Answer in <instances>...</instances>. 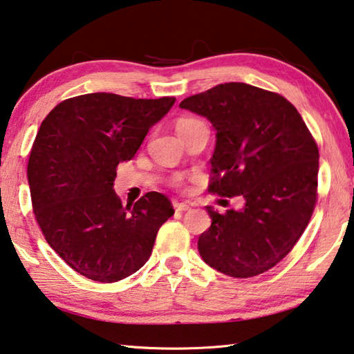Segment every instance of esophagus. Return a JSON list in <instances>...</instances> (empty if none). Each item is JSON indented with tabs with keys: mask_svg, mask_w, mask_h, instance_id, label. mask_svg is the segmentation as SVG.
Segmentation results:
<instances>
[{
	"mask_svg": "<svg viewBox=\"0 0 354 354\" xmlns=\"http://www.w3.org/2000/svg\"><path fill=\"white\" fill-rule=\"evenodd\" d=\"M173 207H175L176 212H185V211H189V209H190L187 203H178V201L173 203Z\"/></svg>",
	"mask_w": 354,
	"mask_h": 354,
	"instance_id": "1",
	"label": "esophagus"
}]
</instances>
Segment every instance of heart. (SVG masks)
<instances>
[{"instance_id": "b5f03b06", "label": "heart", "mask_w": 354, "mask_h": 354, "mask_svg": "<svg viewBox=\"0 0 354 354\" xmlns=\"http://www.w3.org/2000/svg\"><path fill=\"white\" fill-rule=\"evenodd\" d=\"M194 122H198V120H192V118H183V120H179V122H178L176 128L185 127V124H190V123H194ZM176 183H178V181H176Z\"/></svg>"}]
</instances>
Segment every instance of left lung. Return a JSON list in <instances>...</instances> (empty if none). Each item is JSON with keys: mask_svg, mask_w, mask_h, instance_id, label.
<instances>
[{"mask_svg": "<svg viewBox=\"0 0 354 354\" xmlns=\"http://www.w3.org/2000/svg\"><path fill=\"white\" fill-rule=\"evenodd\" d=\"M215 129L209 190L241 195L243 207L218 214L198 239L209 267L251 278L277 266L306 230L317 200L319 148L301 115L278 93L245 82L218 84L179 104Z\"/></svg>", "mask_w": 354, "mask_h": 354, "instance_id": "left-lung-1", "label": "left lung"}]
</instances>
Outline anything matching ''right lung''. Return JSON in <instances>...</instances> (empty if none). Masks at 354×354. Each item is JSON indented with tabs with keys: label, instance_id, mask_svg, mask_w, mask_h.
Instances as JSON below:
<instances>
[{
	"label": "right lung",
	"instance_id": "add662e5",
	"mask_svg": "<svg viewBox=\"0 0 354 354\" xmlns=\"http://www.w3.org/2000/svg\"><path fill=\"white\" fill-rule=\"evenodd\" d=\"M175 101L87 93L41 122L28 162L34 214L50 247L82 277L115 283L136 273L175 214L159 192L124 207L113 190L117 165L134 158Z\"/></svg>",
	"mask_w": 354,
	"mask_h": 354
}]
</instances>
